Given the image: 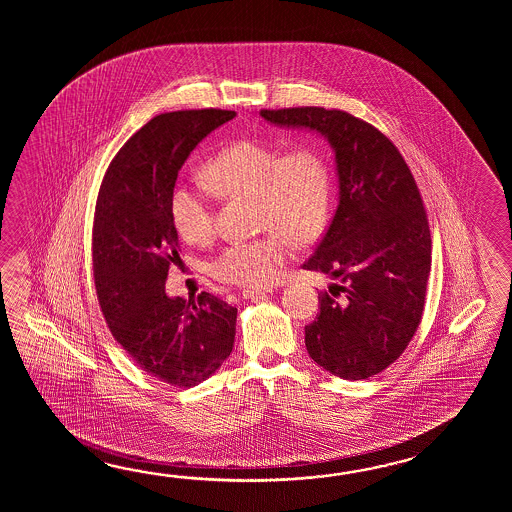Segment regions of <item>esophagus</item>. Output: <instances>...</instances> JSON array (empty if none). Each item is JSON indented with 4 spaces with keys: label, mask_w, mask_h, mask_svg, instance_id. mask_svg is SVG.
Returning <instances> with one entry per match:
<instances>
[{
    "label": "esophagus",
    "mask_w": 512,
    "mask_h": 512,
    "mask_svg": "<svg viewBox=\"0 0 512 512\" xmlns=\"http://www.w3.org/2000/svg\"><path fill=\"white\" fill-rule=\"evenodd\" d=\"M272 293L271 289H245L243 291V298H260L265 294Z\"/></svg>",
    "instance_id": "obj_1"
}]
</instances>
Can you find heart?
I'll use <instances>...</instances> for the list:
<instances>
[{
	"label": "heart",
	"instance_id": "heart-1",
	"mask_svg": "<svg viewBox=\"0 0 512 512\" xmlns=\"http://www.w3.org/2000/svg\"><path fill=\"white\" fill-rule=\"evenodd\" d=\"M208 188L223 197H252L261 238L232 243L212 261L210 271L221 282L261 287L274 282L293 256V241H315L326 227L331 201L329 164L315 146L291 152L256 141H236L203 166ZM170 216L177 234L201 245L214 234V212L207 197L177 186L170 197Z\"/></svg>",
	"mask_w": 512,
	"mask_h": 512
}]
</instances>
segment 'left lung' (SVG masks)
I'll return each instance as SVG.
<instances>
[{
	"label": "left lung",
	"mask_w": 512,
	"mask_h": 512,
	"mask_svg": "<svg viewBox=\"0 0 512 512\" xmlns=\"http://www.w3.org/2000/svg\"><path fill=\"white\" fill-rule=\"evenodd\" d=\"M260 117L315 131L335 153L337 212L302 267L340 283L318 293L305 348L344 381L373 377L401 357L425 307L432 240L414 175L386 135L346 111L261 109Z\"/></svg>",
	"instance_id": "8db88e82"
}]
</instances>
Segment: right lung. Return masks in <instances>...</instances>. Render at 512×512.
<instances>
[{
	"instance_id": "1",
	"label": "right lung",
	"mask_w": 512,
	"mask_h": 512,
	"mask_svg": "<svg viewBox=\"0 0 512 512\" xmlns=\"http://www.w3.org/2000/svg\"><path fill=\"white\" fill-rule=\"evenodd\" d=\"M227 109H188L153 117L126 142L98 192L93 274L98 304L115 340L141 370L192 388L221 368L234 348L238 309L212 294L168 296L179 258L170 197L188 155L234 119Z\"/></svg>"
}]
</instances>
